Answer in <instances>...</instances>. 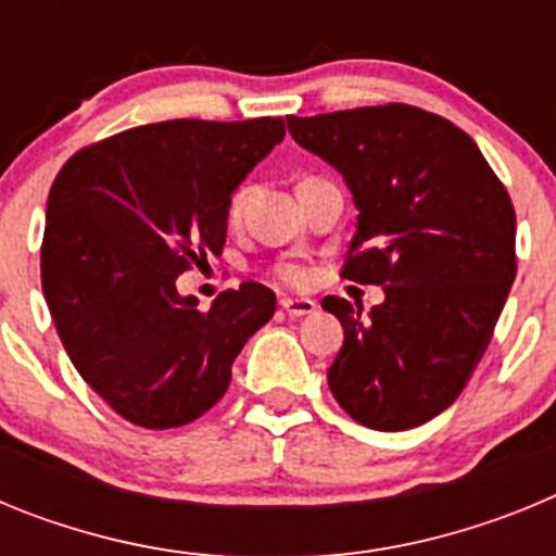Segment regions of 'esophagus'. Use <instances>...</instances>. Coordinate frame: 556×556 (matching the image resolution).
I'll list each match as a JSON object with an SVG mask.
<instances>
[{"label":"esophagus","instance_id":"obj_1","mask_svg":"<svg viewBox=\"0 0 556 556\" xmlns=\"http://www.w3.org/2000/svg\"><path fill=\"white\" fill-rule=\"evenodd\" d=\"M281 308L289 317H306V314L317 312V303L312 298H283Z\"/></svg>","mask_w":556,"mask_h":556}]
</instances>
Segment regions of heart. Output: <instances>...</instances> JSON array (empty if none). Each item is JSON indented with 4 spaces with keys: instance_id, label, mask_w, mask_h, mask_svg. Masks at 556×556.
I'll return each instance as SVG.
<instances>
[{
    "instance_id": "heart-1",
    "label": "heart",
    "mask_w": 556,
    "mask_h": 556,
    "mask_svg": "<svg viewBox=\"0 0 556 556\" xmlns=\"http://www.w3.org/2000/svg\"><path fill=\"white\" fill-rule=\"evenodd\" d=\"M242 200H244V189H236L233 194H230V200H228V217L230 219L239 217ZM275 278L283 283H292V287H298V283L306 281L308 275H306V269L298 267V264H278V267H275Z\"/></svg>"
}]
</instances>
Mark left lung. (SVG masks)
Here are the masks:
<instances>
[{
	"label": "left lung",
	"instance_id": "8db88e82",
	"mask_svg": "<svg viewBox=\"0 0 556 556\" xmlns=\"http://www.w3.org/2000/svg\"><path fill=\"white\" fill-rule=\"evenodd\" d=\"M287 125L358 208L342 278L384 287L367 317L323 301L345 328L328 387L367 429H415L454 404L488 351L518 273L513 200L468 132L415 105Z\"/></svg>",
	"mask_w": 556,
	"mask_h": 556
}]
</instances>
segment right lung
Wrapping results in <instances>:
<instances>
[{"label": "right lung", "instance_id": "right-lung-1", "mask_svg": "<svg viewBox=\"0 0 556 556\" xmlns=\"http://www.w3.org/2000/svg\"><path fill=\"white\" fill-rule=\"evenodd\" d=\"M283 132L273 116L159 122L83 147L58 172L43 298L83 381L130 424L175 429L205 415L275 314V294L255 281L208 312L175 281L223 253L230 194Z\"/></svg>", "mask_w": 556, "mask_h": 556}]
</instances>
